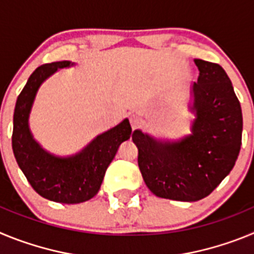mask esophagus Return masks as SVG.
Listing matches in <instances>:
<instances>
[{
    "instance_id": "obj_1",
    "label": "esophagus",
    "mask_w": 254,
    "mask_h": 254,
    "mask_svg": "<svg viewBox=\"0 0 254 254\" xmlns=\"http://www.w3.org/2000/svg\"><path fill=\"white\" fill-rule=\"evenodd\" d=\"M129 123H131V127L132 129H136L138 128L141 126V120H140V117H137L136 114H129Z\"/></svg>"
}]
</instances>
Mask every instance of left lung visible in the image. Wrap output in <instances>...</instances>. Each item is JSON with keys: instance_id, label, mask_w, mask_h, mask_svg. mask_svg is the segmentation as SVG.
Wrapping results in <instances>:
<instances>
[{"instance_id": "obj_1", "label": "left lung", "mask_w": 254, "mask_h": 254, "mask_svg": "<svg viewBox=\"0 0 254 254\" xmlns=\"http://www.w3.org/2000/svg\"><path fill=\"white\" fill-rule=\"evenodd\" d=\"M199 75L192 85L194 118L190 134L160 141L136 129L138 168L155 196L193 202L205 198L234 168L241 151L243 116L232 81L220 64L194 60Z\"/></svg>"}]
</instances>
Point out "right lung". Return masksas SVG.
<instances>
[{"label": "right lung", "instance_id": "1", "mask_svg": "<svg viewBox=\"0 0 254 254\" xmlns=\"http://www.w3.org/2000/svg\"><path fill=\"white\" fill-rule=\"evenodd\" d=\"M73 66L69 61L39 66L31 73L17 96L13 112L12 150L20 169L37 193L61 203H80L93 198L100 190L105 170L118 147L131 136L126 118L109 131L96 136L85 149L72 156H57L46 151L29 128V116L40 85L58 68Z\"/></svg>", "mask_w": 254, "mask_h": 254}]
</instances>
